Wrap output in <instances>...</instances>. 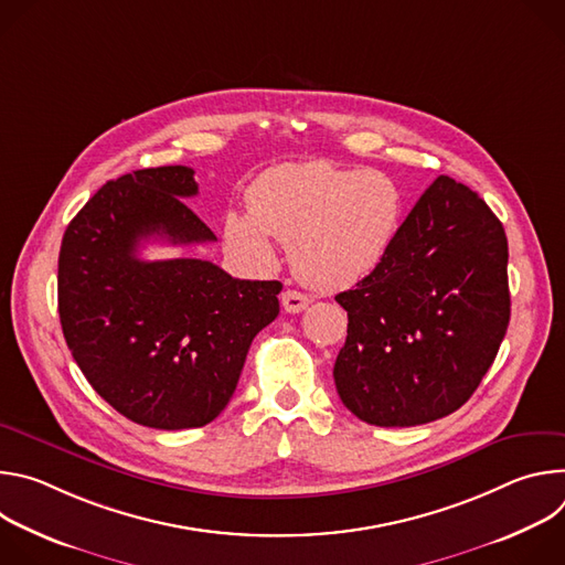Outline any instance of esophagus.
I'll use <instances>...</instances> for the list:
<instances>
[{"mask_svg":"<svg viewBox=\"0 0 565 565\" xmlns=\"http://www.w3.org/2000/svg\"><path fill=\"white\" fill-rule=\"evenodd\" d=\"M308 303H310V299L299 290H284L281 292V306H284L286 312H301Z\"/></svg>","mask_w":565,"mask_h":565,"instance_id":"34e87169","label":"esophagus"}]
</instances>
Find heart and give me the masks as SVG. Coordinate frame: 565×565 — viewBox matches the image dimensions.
I'll list each match as a JSON object with an SVG mask.
<instances>
[{"label":"heart","mask_w":565,"mask_h":565,"mask_svg":"<svg viewBox=\"0 0 565 565\" xmlns=\"http://www.w3.org/2000/svg\"><path fill=\"white\" fill-rule=\"evenodd\" d=\"M402 203L399 185L384 172L329 160L284 163L253 185V214H227L225 238L236 255L270 266L275 234L290 246L303 281L342 290L382 264L399 227Z\"/></svg>","instance_id":"b5f03b06"}]
</instances>
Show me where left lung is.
Masks as SVG:
<instances>
[{
  "instance_id": "1",
  "label": "left lung",
  "mask_w": 565,
  "mask_h": 565,
  "mask_svg": "<svg viewBox=\"0 0 565 565\" xmlns=\"http://www.w3.org/2000/svg\"><path fill=\"white\" fill-rule=\"evenodd\" d=\"M335 301L349 312L333 377L375 427H416L460 409L510 324L508 238L476 192L438 177L382 264Z\"/></svg>"
}]
</instances>
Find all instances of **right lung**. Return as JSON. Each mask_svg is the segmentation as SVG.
<instances>
[{
    "instance_id": "right-lung-1",
    "label": "right lung",
    "mask_w": 565,
    "mask_h": 565,
    "mask_svg": "<svg viewBox=\"0 0 565 565\" xmlns=\"http://www.w3.org/2000/svg\"><path fill=\"white\" fill-rule=\"evenodd\" d=\"M194 170L149 168L107 181L68 223L57 262L66 347L125 418L153 429L212 423L255 335L279 315V281L234 279L212 262H145L147 238L216 241L183 199Z\"/></svg>"
}]
</instances>
